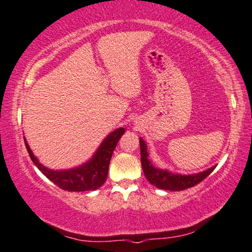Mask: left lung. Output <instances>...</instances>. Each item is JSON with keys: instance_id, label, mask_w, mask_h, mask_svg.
Returning <instances> with one entry per match:
<instances>
[{"instance_id": "1", "label": "left lung", "mask_w": 252, "mask_h": 252, "mask_svg": "<svg viewBox=\"0 0 252 252\" xmlns=\"http://www.w3.org/2000/svg\"><path fill=\"white\" fill-rule=\"evenodd\" d=\"M140 145V161H142L143 172L145 174L146 179L153 186H156L159 189L170 190V191H181L186 190L188 188H191L199 182H202L204 179H206L211 173L213 172L217 166L211 167V168L200 172L198 174H174L169 172L168 169L157 168L153 166L152 161L149 159V152H147V146L143 138H139Z\"/></svg>"}]
</instances>
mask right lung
<instances>
[{
	"label": "right lung",
	"instance_id": "1",
	"mask_svg": "<svg viewBox=\"0 0 252 252\" xmlns=\"http://www.w3.org/2000/svg\"><path fill=\"white\" fill-rule=\"evenodd\" d=\"M124 132H126L124 128L114 130L103 139V142L100 144L98 150L89 161L75 168L62 170L50 169L43 166L41 162H39L38 158L33 154L25 138L24 142L33 163L47 179H49L59 188L66 191H93L106 182L110 158Z\"/></svg>",
	"mask_w": 252,
	"mask_h": 252
}]
</instances>
